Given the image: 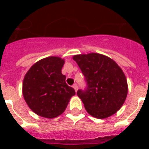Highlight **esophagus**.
Returning <instances> with one entry per match:
<instances>
[{
	"instance_id": "1",
	"label": "esophagus",
	"mask_w": 149,
	"mask_h": 149,
	"mask_svg": "<svg viewBox=\"0 0 149 149\" xmlns=\"http://www.w3.org/2000/svg\"><path fill=\"white\" fill-rule=\"evenodd\" d=\"M72 87H73V88H74L75 91H76V92H77V90H78V86H77V84H75L74 85H73V86H72Z\"/></svg>"
}]
</instances>
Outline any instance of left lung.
<instances>
[{
    "label": "left lung",
    "instance_id": "1",
    "mask_svg": "<svg viewBox=\"0 0 149 149\" xmlns=\"http://www.w3.org/2000/svg\"><path fill=\"white\" fill-rule=\"evenodd\" d=\"M73 59L86 82V88L77 91L86 111L99 119L113 115L127 97V79L122 70L113 59L101 54L77 55Z\"/></svg>",
    "mask_w": 149,
    "mask_h": 149
}]
</instances>
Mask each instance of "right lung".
Masks as SVG:
<instances>
[{"instance_id": "add662e5", "label": "right lung", "mask_w": 149, "mask_h": 149, "mask_svg": "<svg viewBox=\"0 0 149 149\" xmlns=\"http://www.w3.org/2000/svg\"><path fill=\"white\" fill-rule=\"evenodd\" d=\"M65 61L59 57L42 58L31 66L24 76L22 93L28 106L36 114L54 118L65 111L74 89L65 83L62 74Z\"/></svg>"}]
</instances>
